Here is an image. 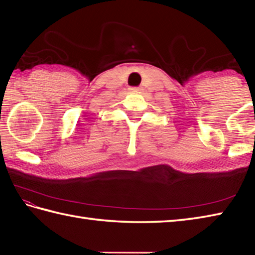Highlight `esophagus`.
<instances>
[{
	"label": "esophagus",
	"instance_id": "obj_1",
	"mask_svg": "<svg viewBox=\"0 0 255 255\" xmlns=\"http://www.w3.org/2000/svg\"><path fill=\"white\" fill-rule=\"evenodd\" d=\"M131 91H136V92H141L142 88L141 87H132Z\"/></svg>",
	"mask_w": 255,
	"mask_h": 255
}]
</instances>
